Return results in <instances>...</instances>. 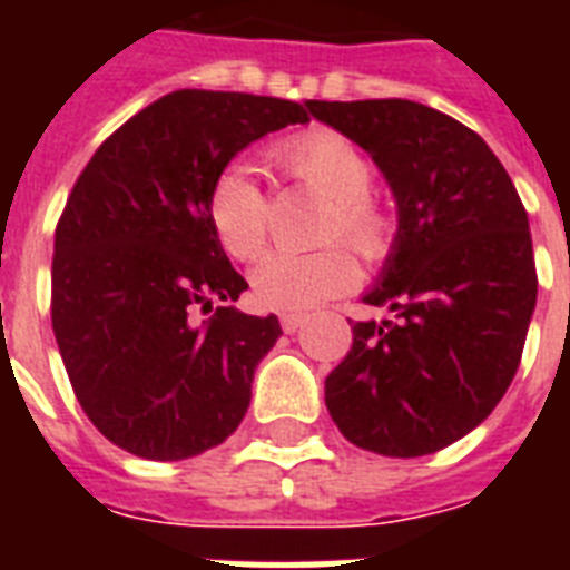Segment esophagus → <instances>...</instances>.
Listing matches in <instances>:
<instances>
[{
  "label": "esophagus",
  "instance_id": "obj_1",
  "mask_svg": "<svg viewBox=\"0 0 570 570\" xmlns=\"http://www.w3.org/2000/svg\"><path fill=\"white\" fill-rule=\"evenodd\" d=\"M304 325V313H281V328L286 331V334H293V331H298Z\"/></svg>",
  "mask_w": 570,
  "mask_h": 570
}]
</instances>
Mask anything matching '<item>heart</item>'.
<instances>
[{"label": "heart", "instance_id": "1", "mask_svg": "<svg viewBox=\"0 0 570 570\" xmlns=\"http://www.w3.org/2000/svg\"><path fill=\"white\" fill-rule=\"evenodd\" d=\"M275 165L331 200L325 242L346 239L364 259H384L396 245V218L375 200L373 159L334 129H307L272 154ZM206 213L218 245L233 259H254L266 245L268 197L245 165H227L213 180ZM357 284V263L343 245L293 254L272 250L250 272V295L266 311H311Z\"/></svg>", "mask_w": 570, "mask_h": 570}]
</instances>
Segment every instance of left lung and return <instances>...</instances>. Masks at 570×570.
I'll return each instance as SVG.
<instances>
[{"label":"left lung","instance_id":"left-lung-1","mask_svg":"<svg viewBox=\"0 0 570 570\" xmlns=\"http://www.w3.org/2000/svg\"><path fill=\"white\" fill-rule=\"evenodd\" d=\"M373 156L399 204L381 284L325 379V405L361 450L416 459L476 429L512 384L539 275L512 177L491 147L414 100L307 102Z\"/></svg>","mask_w":570,"mask_h":570}]
</instances>
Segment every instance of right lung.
<instances>
[{"label": "right lung", "instance_id": "obj_1", "mask_svg": "<svg viewBox=\"0 0 570 570\" xmlns=\"http://www.w3.org/2000/svg\"><path fill=\"white\" fill-rule=\"evenodd\" d=\"M307 120L302 102L183 88L115 129L73 183L56 227L52 331L79 405L120 450L191 459L242 423L281 322L213 311L248 284L206 200L242 147Z\"/></svg>", "mask_w": 570, "mask_h": 570}]
</instances>
